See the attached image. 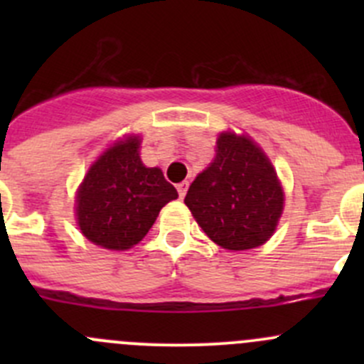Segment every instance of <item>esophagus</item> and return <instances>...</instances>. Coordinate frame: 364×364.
I'll return each mask as SVG.
<instances>
[{
    "mask_svg": "<svg viewBox=\"0 0 364 364\" xmlns=\"http://www.w3.org/2000/svg\"><path fill=\"white\" fill-rule=\"evenodd\" d=\"M186 190H188V181H181L178 185V193H179V197H185L186 196Z\"/></svg>",
    "mask_w": 364,
    "mask_h": 364,
    "instance_id": "34e87169",
    "label": "esophagus"
}]
</instances>
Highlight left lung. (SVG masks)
<instances>
[{
    "label": "left lung",
    "mask_w": 364,
    "mask_h": 364,
    "mask_svg": "<svg viewBox=\"0 0 364 364\" xmlns=\"http://www.w3.org/2000/svg\"><path fill=\"white\" fill-rule=\"evenodd\" d=\"M185 204L209 240L227 250H250L277 229L284 192L259 146L222 134L215 160L190 185Z\"/></svg>",
    "instance_id": "left-lung-1"
}]
</instances>
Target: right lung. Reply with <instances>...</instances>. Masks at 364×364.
Listing matches in <instances>:
<instances>
[{
    "label": "right lung",
    "mask_w": 364,
    "mask_h": 364,
    "mask_svg": "<svg viewBox=\"0 0 364 364\" xmlns=\"http://www.w3.org/2000/svg\"><path fill=\"white\" fill-rule=\"evenodd\" d=\"M137 149V137L109 148L91 165L77 193V222L98 247L132 248L149 232L160 209L178 199L160 168L146 167Z\"/></svg>",
    "instance_id": "1"
}]
</instances>
